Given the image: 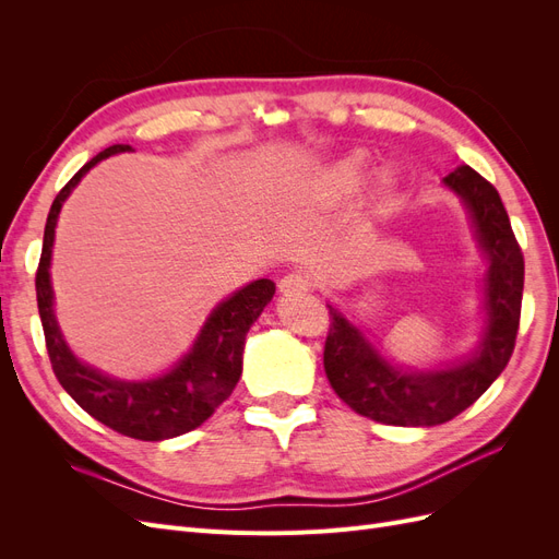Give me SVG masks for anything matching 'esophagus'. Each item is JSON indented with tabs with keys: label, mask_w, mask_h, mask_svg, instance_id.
<instances>
[{
	"label": "esophagus",
	"mask_w": 559,
	"mask_h": 559,
	"mask_svg": "<svg viewBox=\"0 0 559 559\" xmlns=\"http://www.w3.org/2000/svg\"><path fill=\"white\" fill-rule=\"evenodd\" d=\"M310 280H308V275H302V273H289V275H284L282 280H280V292L284 294V296H294V294H306V292H310Z\"/></svg>",
	"instance_id": "34e87169"
}]
</instances>
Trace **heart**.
I'll use <instances>...</instances> for the list:
<instances>
[{"instance_id": "1", "label": "heart", "mask_w": 559, "mask_h": 559, "mask_svg": "<svg viewBox=\"0 0 559 559\" xmlns=\"http://www.w3.org/2000/svg\"><path fill=\"white\" fill-rule=\"evenodd\" d=\"M366 177H368V158L361 154H352L329 167L319 181V191L329 200H343L361 191ZM389 183H392V179H389V175H382L380 177L382 189H386Z\"/></svg>"}]
</instances>
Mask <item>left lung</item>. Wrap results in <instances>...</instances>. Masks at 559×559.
Instances as JSON below:
<instances>
[{
	"label": "left lung",
	"mask_w": 559,
	"mask_h": 559,
	"mask_svg": "<svg viewBox=\"0 0 559 559\" xmlns=\"http://www.w3.org/2000/svg\"><path fill=\"white\" fill-rule=\"evenodd\" d=\"M443 183L462 198L487 259L483 286L485 329L478 349L460 364L429 370L399 368L366 341L352 321L329 306L331 329L324 370L354 413L394 427H436L476 403L509 364L520 326L524 259L497 189L473 167L460 165Z\"/></svg>",
	"instance_id": "8db88e82"
}]
</instances>
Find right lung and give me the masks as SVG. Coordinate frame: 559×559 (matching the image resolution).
Here are the masks:
<instances>
[{
    "instance_id": "add662e5",
    "label": "right lung",
    "mask_w": 559,
    "mask_h": 559,
    "mask_svg": "<svg viewBox=\"0 0 559 559\" xmlns=\"http://www.w3.org/2000/svg\"><path fill=\"white\" fill-rule=\"evenodd\" d=\"M130 151L128 144H114L99 151L64 183L50 205L44 247L37 270V306L46 335L50 366L62 389L83 411L109 429L138 438V441H165L200 427L222 405L242 376L245 337L275 296V282L253 280L228 296L210 312L189 354L151 380H118L74 357L58 326L50 286V257H53L56 226L64 200L86 177L91 167L114 154Z\"/></svg>"
}]
</instances>
